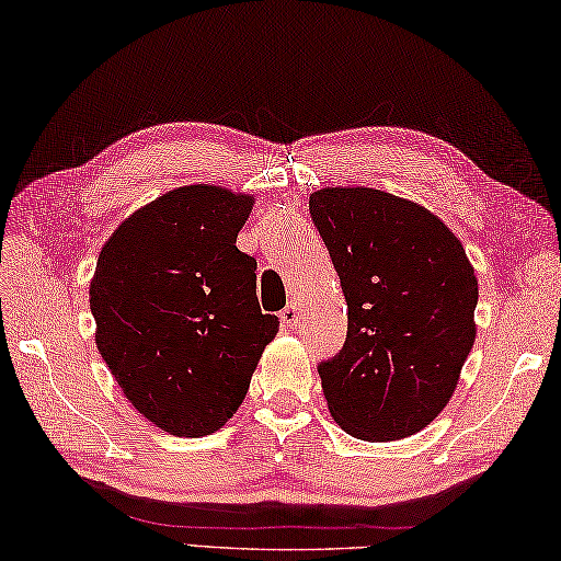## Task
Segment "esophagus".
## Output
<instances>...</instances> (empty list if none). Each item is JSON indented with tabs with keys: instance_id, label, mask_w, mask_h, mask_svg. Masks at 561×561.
Returning <instances> with one entry per match:
<instances>
[{
	"instance_id": "1",
	"label": "esophagus",
	"mask_w": 561,
	"mask_h": 561,
	"mask_svg": "<svg viewBox=\"0 0 561 561\" xmlns=\"http://www.w3.org/2000/svg\"><path fill=\"white\" fill-rule=\"evenodd\" d=\"M280 321H283V325L297 328V323H299V309H297L295 302H290L288 307H285V309L280 311Z\"/></svg>"
}]
</instances>
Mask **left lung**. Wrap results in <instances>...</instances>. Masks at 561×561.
<instances>
[{"mask_svg": "<svg viewBox=\"0 0 561 561\" xmlns=\"http://www.w3.org/2000/svg\"><path fill=\"white\" fill-rule=\"evenodd\" d=\"M347 299V337L319 364L337 426L359 440H400L453 398L476 340L478 280L438 216L374 187L309 197Z\"/></svg>", "mask_w": 561, "mask_h": 561, "instance_id": "obj_1", "label": "left lung"}]
</instances>
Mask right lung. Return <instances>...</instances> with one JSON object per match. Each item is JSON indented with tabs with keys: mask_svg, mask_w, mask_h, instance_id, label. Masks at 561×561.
<instances>
[{
	"mask_svg": "<svg viewBox=\"0 0 561 561\" xmlns=\"http://www.w3.org/2000/svg\"><path fill=\"white\" fill-rule=\"evenodd\" d=\"M254 199L185 185L106 240L90 283L98 350L130 404L161 431H218L248 394L278 317L256 299V259L236 248Z\"/></svg>",
	"mask_w": 561,
	"mask_h": 561,
	"instance_id": "obj_1",
	"label": "right lung"
}]
</instances>
